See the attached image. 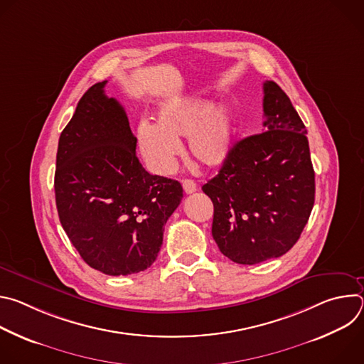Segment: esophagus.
Returning a JSON list of instances; mask_svg holds the SVG:
<instances>
[{
  "instance_id": "34e87169",
  "label": "esophagus",
  "mask_w": 364,
  "mask_h": 364,
  "mask_svg": "<svg viewBox=\"0 0 364 364\" xmlns=\"http://www.w3.org/2000/svg\"><path fill=\"white\" fill-rule=\"evenodd\" d=\"M183 184V188H184V193L186 194H193L196 190H197V186L194 183V180H190V178H186L181 181Z\"/></svg>"
}]
</instances>
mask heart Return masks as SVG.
<instances>
[{
    "label": "heart",
    "mask_w": 364,
    "mask_h": 364,
    "mask_svg": "<svg viewBox=\"0 0 364 364\" xmlns=\"http://www.w3.org/2000/svg\"><path fill=\"white\" fill-rule=\"evenodd\" d=\"M235 118L229 107L213 108L201 97L164 102L155 117V127L141 125L138 144L146 164L159 174H168L180 154L181 138H187L191 157L204 167H219L233 149Z\"/></svg>",
    "instance_id": "heart-1"
}]
</instances>
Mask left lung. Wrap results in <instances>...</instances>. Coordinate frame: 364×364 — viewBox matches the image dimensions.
<instances>
[{"label": "left lung", "instance_id": "obj_1", "mask_svg": "<svg viewBox=\"0 0 364 364\" xmlns=\"http://www.w3.org/2000/svg\"><path fill=\"white\" fill-rule=\"evenodd\" d=\"M264 132L237 141L219 174L203 186L215 205L212 235L230 261L279 257L313 210L316 174L306 129L287 93L264 83Z\"/></svg>", "mask_w": 364, "mask_h": 364}]
</instances>
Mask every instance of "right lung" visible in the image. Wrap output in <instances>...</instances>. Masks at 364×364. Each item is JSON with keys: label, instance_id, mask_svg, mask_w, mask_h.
Instances as JSON below:
<instances>
[{"label": "right lung", "instance_id": "1", "mask_svg": "<svg viewBox=\"0 0 364 364\" xmlns=\"http://www.w3.org/2000/svg\"><path fill=\"white\" fill-rule=\"evenodd\" d=\"M105 85L86 90L60 134L55 193L60 223L83 261L118 277L154 264L183 187L145 171L125 109Z\"/></svg>", "mask_w": 364, "mask_h": 364}]
</instances>
